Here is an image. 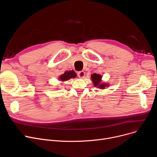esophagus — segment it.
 I'll list each match as a JSON object with an SVG mask.
<instances>
[{
  "instance_id": "34e87169",
  "label": "esophagus",
  "mask_w": 157,
  "mask_h": 157,
  "mask_svg": "<svg viewBox=\"0 0 157 157\" xmlns=\"http://www.w3.org/2000/svg\"><path fill=\"white\" fill-rule=\"evenodd\" d=\"M85 73L84 72V71H79L78 73V76L79 78H82L83 79L85 78Z\"/></svg>"
}]
</instances>
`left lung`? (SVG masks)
I'll return each mask as SVG.
<instances>
[{
    "instance_id": "obj_1",
    "label": "left lung",
    "mask_w": 157,
    "mask_h": 157,
    "mask_svg": "<svg viewBox=\"0 0 157 157\" xmlns=\"http://www.w3.org/2000/svg\"><path fill=\"white\" fill-rule=\"evenodd\" d=\"M91 79L94 83V86L98 87L100 89H104L106 86H108L109 85L104 83H101V79L102 76L99 75V74H97L95 73H94L91 75Z\"/></svg>"
}]
</instances>
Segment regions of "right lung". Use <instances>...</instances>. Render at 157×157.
<instances>
[{"label": "right lung", "mask_w": 157, "mask_h": 157, "mask_svg": "<svg viewBox=\"0 0 157 157\" xmlns=\"http://www.w3.org/2000/svg\"><path fill=\"white\" fill-rule=\"evenodd\" d=\"M76 77V74L74 72V71H66L64 72V74H62L61 76H59V79L62 81H65L70 79L71 78H74Z\"/></svg>", "instance_id": "1"}]
</instances>
